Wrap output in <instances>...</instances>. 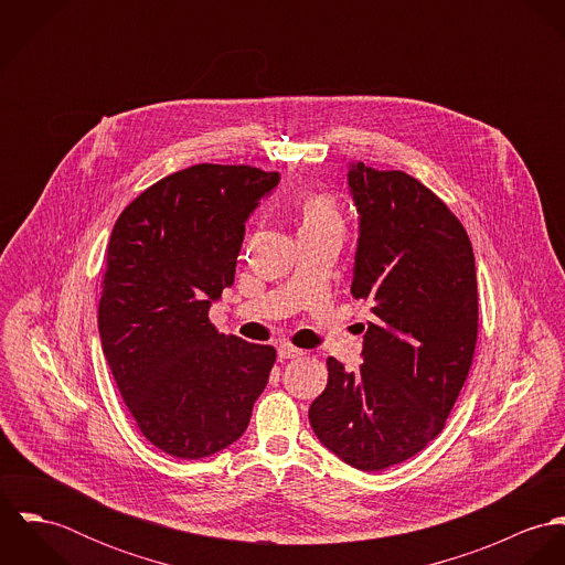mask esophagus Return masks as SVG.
Returning a JSON list of instances; mask_svg holds the SVG:
<instances>
[{
	"mask_svg": "<svg viewBox=\"0 0 565 565\" xmlns=\"http://www.w3.org/2000/svg\"><path fill=\"white\" fill-rule=\"evenodd\" d=\"M302 354H305V350L291 345L289 341H282V343L278 345V356H280V359H298V356H302Z\"/></svg>",
	"mask_w": 565,
	"mask_h": 565,
	"instance_id": "obj_1",
	"label": "esophagus"
}]
</instances>
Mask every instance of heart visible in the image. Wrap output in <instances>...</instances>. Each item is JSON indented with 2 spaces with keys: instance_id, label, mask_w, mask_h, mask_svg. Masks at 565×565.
I'll return each instance as SVG.
<instances>
[{
  "instance_id": "1",
  "label": "heart",
  "mask_w": 565,
  "mask_h": 565,
  "mask_svg": "<svg viewBox=\"0 0 565 565\" xmlns=\"http://www.w3.org/2000/svg\"><path fill=\"white\" fill-rule=\"evenodd\" d=\"M343 220L337 200L330 193H316L302 204V228H339Z\"/></svg>"
}]
</instances>
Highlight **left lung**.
<instances>
[{"label": "left lung", "instance_id": "left-lung-1", "mask_svg": "<svg viewBox=\"0 0 565 565\" xmlns=\"http://www.w3.org/2000/svg\"><path fill=\"white\" fill-rule=\"evenodd\" d=\"M359 211L352 296L372 305L356 372L328 356L313 433L348 466L379 472L424 450L468 379L479 334L472 243L455 213L404 171L350 164Z\"/></svg>", "mask_w": 565, "mask_h": 565}]
</instances>
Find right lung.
<instances>
[{
  "label": "right lung",
  "mask_w": 565,
  "mask_h": 565,
  "mask_svg": "<svg viewBox=\"0 0 565 565\" xmlns=\"http://www.w3.org/2000/svg\"><path fill=\"white\" fill-rule=\"evenodd\" d=\"M280 175L202 162L164 175L117 217L102 280V350L146 439L175 459L237 441L276 361L222 334L209 309L235 282L245 220Z\"/></svg>",
  "instance_id": "obj_1"
}]
</instances>
